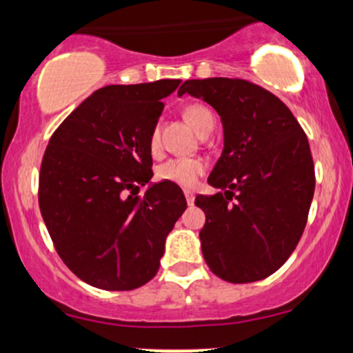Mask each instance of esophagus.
<instances>
[{
    "instance_id": "34e87169",
    "label": "esophagus",
    "mask_w": 353,
    "mask_h": 353,
    "mask_svg": "<svg viewBox=\"0 0 353 353\" xmlns=\"http://www.w3.org/2000/svg\"><path fill=\"white\" fill-rule=\"evenodd\" d=\"M184 196H185V201H188V204L189 205H192L194 204V199H196V196H194V192L192 190H184Z\"/></svg>"
}]
</instances>
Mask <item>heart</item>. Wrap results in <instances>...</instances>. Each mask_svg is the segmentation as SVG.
<instances>
[{
  "instance_id": "1",
  "label": "heart",
  "mask_w": 353,
  "mask_h": 353,
  "mask_svg": "<svg viewBox=\"0 0 353 353\" xmlns=\"http://www.w3.org/2000/svg\"><path fill=\"white\" fill-rule=\"evenodd\" d=\"M185 119L188 123L196 129L199 134H204L205 131H212L214 128V116L208 108L202 104H190L184 111ZM161 148L159 139V129H154L151 132V139H149V149L151 152L156 154ZM204 172V164L197 159H189V157H176V159L165 161L157 168V177L161 181H169L174 184L179 185H189L196 184L197 177Z\"/></svg>"
}]
</instances>
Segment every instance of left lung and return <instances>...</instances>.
I'll return each instance as SVG.
<instances>
[{"label":"left lung","instance_id":"obj_1","mask_svg":"<svg viewBox=\"0 0 353 353\" xmlns=\"http://www.w3.org/2000/svg\"><path fill=\"white\" fill-rule=\"evenodd\" d=\"M201 98L221 116L224 149L197 196L205 224L202 255L222 281H262L290 257L307 224L315 171L305 132L290 109L245 79H189L177 94Z\"/></svg>","mask_w":353,"mask_h":353}]
</instances>
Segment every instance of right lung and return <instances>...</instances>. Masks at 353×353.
Masks as SVG:
<instances>
[{
    "instance_id": "1",
    "label": "right lung",
    "mask_w": 353,
    "mask_h": 353,
    "mask_svg": "<svg viewBox=\"0 0 353 353\" xmlns=\"http://www.w3.org/2000/svg\"><path fill=\"white\" fill-rule=\"evenodd\" d=\"M181 79L111 84L71 112L44 152L39 209L59 257L103 290H132L157 274L165 237L188 202L152 177L151 132Z\"/></svg>"
}]
</instances>
